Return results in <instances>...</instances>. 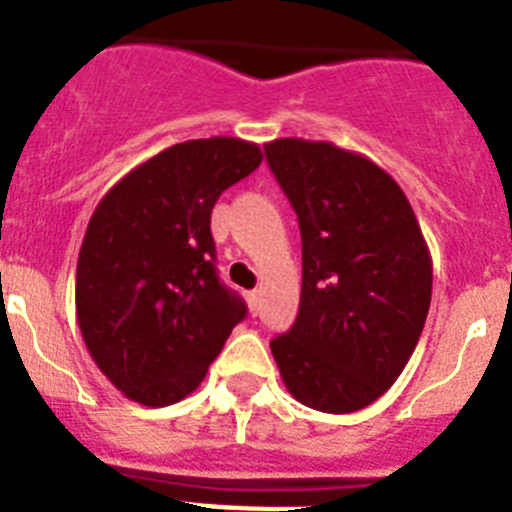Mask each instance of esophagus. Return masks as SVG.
<instances>
[{
    "mask_svg": "<svg viewBox=\"0 0 512 512\" xmlns=\"http://www.w3.org/2000/svg\"><path fill=\"white\" fill-rule=\"evenodd\" d=\"M248 302H251L253 310H259V302H261V292H259V289H253V292H248Z\"/></svg>",
    "mask_w": 512,
    "mask_h": 512,
    "instance_id": "obj_1",
    "label": "esophagus"
}]
</instances>
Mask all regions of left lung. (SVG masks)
Listing matches in <instances>:
<instances>
[{
  "label": "left lung",
  "mask_w": 512,
  "mask_h": 512,
  "mask_svg": "<svg viewBox=\"0 0 512 512\" xmlns=\"http://www.w3.org/2000/svg\"><path fill=\"white\" fill-rule=\"evenodd\" d=\"M264 151L302 235L300 312L271 354L297 402L354 413L390 390L418 346L431 253L405 192L374 161L325 140L279 138Z\"/></svg>",
  "instance_id": "left-lung-1"
}]
</instances>
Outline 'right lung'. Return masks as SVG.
<instances>
[{"instance_id": "1", "label": "right lung", "mask_w": 512, "mask_h": 512, "mask_svg": "<svg viewBox=\"0 0 512 512\" xmlns=\"http://www.w3.org/2000/svg\"><path fill=\"white\" fill-rule=\"evenodd\" d=\"M259 164V146L241 138L176 143L94 210L76 264V318L92 359L130 400H184L246 318V302L217 277L210 215Z\"/></svg>"}]
</instances>
